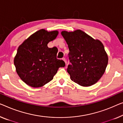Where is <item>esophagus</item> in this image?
I'll return each instance as SVG.
<instances>
[{"label": "esophagus", "instance_id": "obj_1", "mask_svg": "<svg viewBox=\"0 0 123 123\" xmlns=\"http://www.w3.org/2000/svg\"><path fill=\"white\" fill-rule=\"evenodd\" d=\"M62 60H63V61L65 62L66 64V63H67V62H66V58H65V57L62 58Z\"/></svg>", "mask_w": 123, "mask_h": 123}]
</instances>
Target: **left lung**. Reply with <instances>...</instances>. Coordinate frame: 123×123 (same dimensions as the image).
Instances as JSON below:
<instances>
[{
  "label": "left lung",
  "instance_id": "1",
  "mask_svg": "<svg viewBox=\"0 0 123 123\" xmlns=\"http://www.w3.org/2000/svg\"><path fill=\"white\" fill-rule=\"evenodd\" d=\"M61 35L68 45L71 65L67 72L71 80L83 87L96 83L105 72L108 57L104 46L83 31H62Z\"/></svg>",
  "mask_w": 123,
  "mask_h": 123
}]
</instances>
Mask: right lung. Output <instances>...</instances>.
I'll return each mask as SVG.
<instances>
[{
	"label": "right lung",
	"instance_id": "add662e5",
	"mask_svg": "<svg viewBox=\"0 0 123 123\" xmlns=\"http://www.w3.org/2000/svg\"><path fill=\"white\" fill-rule=\"evenodd\" d=\"M57 30L37 31L18 47L14 63L21 80L30 87H41L53 79L60 67L65 66L63 60L57 59V49L47 44L56 38Z\"/></svg>",
	"mask_w": 123,
	"mask_h": 123
}]
</instances>
